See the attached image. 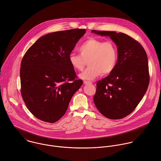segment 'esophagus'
Returning a JSON list of instances; mask_svg holds the SVG:
<instances>
[{
    "label": "esophagus",
    "instance_id": "1",
    "mask_svg": "<svg viewBox=\"0 0 161 161\" xmlns=\"http://www.w3.org/2000/svg\"><path fill=\"white\" fill-rule=\"evenodd\" d=\"M83 83H84L85 85H91V84H92V82H90V81H84V82H83Z\"/></svg>",
    "mask_w": 161,
    "mask_h": 161
}]
</instances>
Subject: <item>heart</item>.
<instances>
[{
    "instance_id": "heart-1",
    "label": "heart",
    "mask_w": 161,
    "mask_h": 161,
    "mask_svg": "<svg viewBox=\"0 0 161 161\" xmlns=\"http://www.w3.org/2000/svg\"><path fill=\"white\" fill-rule=\"evenodd\" d=\"M80 55L71 53L69 61L76 71H82L88 61L89 67L80 78L83 80H93L102 73H111L115 68L118 61V50L112 42L90 38L79 48Z\"/></svg>"
}]
</instances>
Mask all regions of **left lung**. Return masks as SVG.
I'll use <instances>...</instances> for the list:
<instances>
[{
  "instance_id": "left-lung-1",
  "label": "left lung",
  "mask_w": 161,
  "mask_h": 161,
  "mask_svg": "<svg viewBox=\"0 0 161 161\" xmlns=\"http://www.w3.org/2000/svg\"><path fill=\"white\" fill-rule=\"evenodd\" d=\"M109 36L117 46L118 61L108 76L98 81L93 97L99 112L111 119H119L131 113L142 100L149 83L147 53L135 40L123 33L92 30Z\"/></svg>"
}]
</instances>
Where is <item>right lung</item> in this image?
I'll return each mask as SVG.
<instances>
[{
  "mask_svg": "<svg viewBox=\"0 0 161 161\" xmlns=\"http://www.w3.org/2000/svg\"><path fill=\"white\" fill-rule=\"evenodd\" d=\"M85 29L56 31L38 38L26 51L20 69L21 95L28 110L38 119L53 123L66 113L83 84L69 61Z\"/></svg>",
  "mask_w": 161,
  "mask_h": 161,
  "instance_id": "obj_1",
  "label": "right lung"
}]
</instances>
